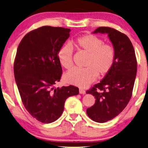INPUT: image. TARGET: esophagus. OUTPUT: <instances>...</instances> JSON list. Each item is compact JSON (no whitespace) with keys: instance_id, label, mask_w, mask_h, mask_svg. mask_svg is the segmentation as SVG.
I'll return each instance as SVG.
<instances>
[{"instance_id":"34e87169","label":"esophagus","mask_w":148,"mask_h":148,"mask_svg":"<svg viewBox=\"0 0 148 148\" xmlns=\"http://www.w3.org/2000/svg\"><path fill=\"white\" fill-rule=\"evenodd\" d=\"M79 93L80 94H85L86 93V91L83 89H79Z\"/></svg>"}]
</instances>
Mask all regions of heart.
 <instances>
[{
  "instance_id": "heart-1",
  "label": "heart",
  "mask_w": 148,
  "mask_h": 148,
  "mask_svg": "<svg viewBox=\"0 0 148 148\" xmlns=\"http://www.w3.org/2000/svg\"><path fill=\"white\" fill-rule=\"evenodd\" d=\"M102 39L91 34L82 35L71 41L70 44L61 47L58 51V59L66 69L73 66V48L88 54L86 68H73L65 73L64 79L66 82L80 88H86L96 80L106 75L112 68L115 60L113 47L103 44Z\"/></svg>"
}]
</instances>
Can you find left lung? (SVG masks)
Masks as SVG:
<instances>
[{
	"label": "left lung",
	"mask_w": 148,
	"mask_h": 148,
	"mask_svg": "<svg viewBox=\"0 0 148 148\" xmlns=\"http://www.w3.org/2000/svg\"><path fill=\"white\" fill-rule=\"evenodd\" d=\"M98 33L108 35L115 49V60L104 79L86 92L96 99L86 113L93 121L104 123L119 115L129 102L137 63L132 42L126 35L108 27H99L92 33Z\"/></svg>",
	"instance_id": "8db88e82"
}]
</instances>
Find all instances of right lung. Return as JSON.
<instances>
[{
    "mask_svg": "<svg viewBox=\"0 0 148 148\" xmlns=\"http://www.w3.org/2000/svg\"><path fill=\"white\" fill-rule=\"evenodd\" d=\"M70 32L68 28L42 26L25 35L18 46L14 62L16 86L27 111L43 123L57 120L66 100L79 93L73 86H55L62 72L58 51Z\"/></svg>",
    "mask_w": 148,
    "mask_h": 148,
    "instance_id": "right-lung-1",
    "label": "right lung"
}]
</instances>
